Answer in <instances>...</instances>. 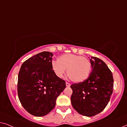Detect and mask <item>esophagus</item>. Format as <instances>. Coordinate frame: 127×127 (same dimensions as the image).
<instances>
[{"mask_svg": "<svg viewBox=\"0 0 127 127\" xmlns=\"http://www.w3.org/2000/svg\"><path fill=\"white\" fill-rule=\"evenodd\" d=\"M66 87H70V84L68 82H66Z\"/></svg>", "mask_w": 127, "mask_h": 127, "instance_id": "34e87169", "label": "esophagus"}]
</instances>
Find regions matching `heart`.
<instances>
[{
	"label": "heart",
	"instance_id": "1",
	"mask_svg": "<svg viewBox=\"0 0 127 127\" xmlns=\"http://www.w3.org/2000/svg\"><path fill=\"white\" fill-rule=\"evenodd\" d=\"M54 72L58 77H63L67 69V74L71 80L80 83L89 77L91 71V63L87 57L67 54L59 57L57 61L52 63Z\"/></svg>",
	"mask_w": 127,
	"mask_h": 127
}]
</instances>
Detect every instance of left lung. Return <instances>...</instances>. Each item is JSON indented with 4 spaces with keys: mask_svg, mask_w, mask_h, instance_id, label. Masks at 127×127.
Wrapping results in <instances>:
<instances>
[{
    "mask_svg": "<svg viewBox=\"0 0 127 127\" xmlns=\"http://www.w3.org/2000/svg\"><path fill=\"white\" fill-rule=\"evenodd\" d=\"M92 72L86 80L71 85L72 106L83 116L92 117L105 108L113 90L112 72L103 61L91 57Z\"/></svg>",
    "mask_w": 127,
    "mask_h": 127,
    "instance_id": "1",
    "label": "left lung"
}]
</instances>
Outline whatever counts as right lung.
I'll return each instance as SVG.
<instances>
[{
    "label": "right lung",
    "mask_w": 127,
    "mask_h": 127,
    "mask_svg": "<svg viewBox=\"0 0 127 127\" xmlns=\"http://www.w3.org/2000/svg\"><path fill=\"white\" fill-rule=\"evenodd\" d=\"M53 53L43 51L22 64L18 76L20 101L29 113L44 116L54 108L57 97L66 87L65 81L52 68Z\"/></svg>",
    "instance_id": "right-lung-1"
}]
</instances>
